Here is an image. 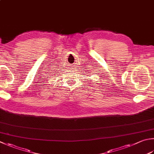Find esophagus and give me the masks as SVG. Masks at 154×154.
<instances>
[{
  "instance_id": "1",
  "label": "esophagus",
  "mask_w": 154,
  "mask_h": 154,
  "mask_svg": "<svg viewBox=\"0 0 154 154\" xmlns=\"http://www.w3.org/2000/svg\"><path fill=\"white\" fill-rule=\"evenodd\" d=\"M69 68L71 69H73V65H72V64L69 65Z\"/></svg>"
}]
</instances>
